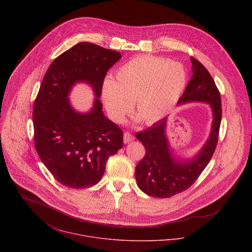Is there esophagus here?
I'll list each match as a JSON object with an SVG mask.
<instances>
[{
    "label": "esophagus",
    "instance_id": "34e87169",
    "mask_svg": "<svg viewBox=\"0 0 252 252\" xmlns=\"http://www.w3.org/2000/svg\"><path fill=\"white\" fill-rule=\"evenodd\" d=\"M134 140H135V137H134L132 134H130L129 132L124 133L123 141H124V143H125V144H129V143H131V142H132V141H134Z\"/></svg>",
    "mask_w": 252,
    "mask_h": 252
}]
</instances>
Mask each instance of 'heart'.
Returning <instances> with one entry per match:
<instances>
[{"label":"heart","instance_id":"heart-1","mask_svg":"<svg viewBox=\"0 0 252 252\" xmlns=\"http://www.w3.org/2000/svg\"><path fill=\"white\" fill-rule=\"evenodd\" d=\"M187 82V72L177 62L149 55L138 56L107 77L102 85V100L108 117L122 123L133 108L137 120L153 124L168 115L180 101Z\"/></svg>","mask_w":252,"mask_h":252}]
</instances>
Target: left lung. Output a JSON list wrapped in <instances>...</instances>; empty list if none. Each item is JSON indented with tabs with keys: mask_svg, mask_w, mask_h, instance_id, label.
I'll use <instances>...</instances> for the list:
<instances>
[{
	"mask_svg": "<svg viewBox=\"0 0 252 252\" xmlns=\"http://www.w3.org/2000/svg\"><path fill=\"white\" fill-rule=\"evenodd\" d=\"M192 77L178 102L208 104L212 109L213 122L208 140L191 157L177 155L167 136L168 117L150 128L137 133V139L145 148V155L136 167L135 177L139 188L157 198H169L190 187L209 164L216 150L221 122V99L209 71L191 57Z\"/></svg>",
	"mask_w": 252,
	"mask_h": 252,
	"instance_id": "obj_1",
	"label": "left lung"
}]
</instances>
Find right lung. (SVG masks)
Listing matches in <instances>:
<instances>
[{
	"instance_id": "right-lung-1",
	"label": "right lung",
	"mask_w": 252,
	"mask_h": 252,
	"mask_svg": "<svg viewBox=\"0 0 252 252\" xmlns=\"http://www.w3.org/2000/svg\"><path fill=\"white\" fill-rule=\"evenodd\" d=\"M121 54L90 42H79L49 66L36 96L33 121L36 152L61 184L82 189L98 183L106 163L123 146V132L108 119L100 102L108 69ZM77 83L94 89L88 111L72 107L69 94Z\"/></svg>"
}]
</instances>
